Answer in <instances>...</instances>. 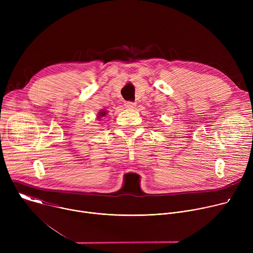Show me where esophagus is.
Masks as SVG:
<instances>
[{
  "label": "esophagus",
  "instance_id": "34e87169",
  "mask_svg": "<svg viewBox=\"0 0 253 253\" xmlns=\"http://www.w3.org/2000/svg\"><path fill=\"white\" fill-rule=\"evenodd\" d=\"M124 105H125L126 108H128V109H132V108H134L136 106V103L131 102V101H126Z\"/></svg>",
  "mask_w": 253,
  "mask_h": 253
}]
</instances>
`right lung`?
<instances>
[{"instance_id": "obj_1", "label": "right lung", "mask_w": 253, "mask_h": 253, "mask_svg": "<svg viewBox=\"0 0 253 253\" xmlns=\"http://www.w3.org/2000/svg\"><path fill=\"white\" fill-rule=\"evenodd\" d=\"M106 114H107V112H106V111H102V112H100V113H99V115H98V118L100 119L101 117H104Z\"/></svg>"}]
</instances>
